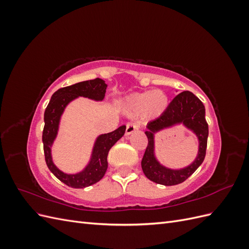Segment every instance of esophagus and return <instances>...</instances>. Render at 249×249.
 <instances>
[{"label":"esophagus","mask_w":249,"mask_h":249,"mask_svg":"<svg viewBox=\"0 0 249 249\" xmlns=\"http://www.w3.org/2000/svg\"><path fill=\"white\" fill-rule=\"evenodd\" d=\"M139 129V125L137 123H129L126 124L125 127V135L126 136H129V135L133 134L134 132H136Z\"/></svg>","instance_id":"esophagus-1"}]
</instances>
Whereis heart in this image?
<instances>
[{"label":"heart","instance_id":"b5f03b06","mask_svg":"<svg viewBox=\"0 0 249 249\" xmlns=\"http://www.w3.org/2000/svg\"><path fill=\"white\" fill-rule=\"evenodd\" d=\"M169 105L167 94L162 90H148L144 92L133 93L125 97L124 109L126 114L136 116L144 112L149 119L160 117Z\"/></svg>","mask_w":249,"mask_h":249}]
</instances>
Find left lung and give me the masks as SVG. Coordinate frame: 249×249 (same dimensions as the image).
Here are the masks:
<instances>
[{
	"instance_id": "8db88e82",
	"label": "left lung",
	"mask_w": 249,
	"mask_h": 249,
	"mask_svg": "<svg viewBox=\"0 0 249 249\" xmlns=\"http://www.w3.org/2000/svg\"><path fill=\"white\" fill-rule=\"evenodd\" d=\"M206 109L201 101L190 91H183L171 101L163 114L146 125L144 132L148 144L142 158L141 167L145 177L153 182L173 186L183 183L196 170L205 160L209 127L206 122ZM183 124L190 129L199 140V152L195 161L186 168L173 170L165 167L155 157L154 136L157 132Z\"/></svg>"
}]
</instances>
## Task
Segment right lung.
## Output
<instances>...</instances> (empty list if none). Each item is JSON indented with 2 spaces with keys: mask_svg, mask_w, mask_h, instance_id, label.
Segmentation results:
<instances>
[{
  "mask_svg": "<svg viewBox=\"0 0 249 249\" xmlns=\"http://www.w3.org/2000/svg\"><path fill=\"white\" fill-rule=\"evenodd\" d=\"M107 86L104 80L96 78L60 88L52 95L48 107L44 111L42 142L46 162L53 175L69 187L80 189L101 180L108 168L107 157L110 148L124 135L125 125L119 126L117 130L111 133L99 135L94 141L89 162L79 172L66 173L60 170L53 161L52 147L57 138L61 117L69 104L80 96L95 102H102L106 93Z\"/></svg>",
  "mask_w": 249,
  "mask_h": 249,
  "instance_id": "1",
  "label": "right lung"
}]
</instances>
